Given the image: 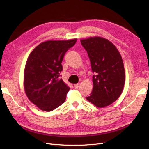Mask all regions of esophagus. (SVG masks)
I'll return each mask as SVG.
<instances>
[{
  "instance_id": "34e87169",
  "label": "esophagus",
  "mask_w": 149,
  "mask_h": 149,
  "mask_svg": "<svg viewBox=\"0 0 149 149\" xmlns=\"http://www.w3.org/2000/svg\"><path fill=\"white\" fill-rule=\"evenodd\" d=\"M79 86V83H77V84H74V87L75 89H77L78 88V87Z\"/></svg>"
}]
</instances>
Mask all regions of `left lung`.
I'll list each match as a JSON object with an SVG mask.
<instances>
[{
  "label": "left lung",
  "instance_id": "left-lung-1",
  "mask_svg": "<svg viewBox=\"0 0 149 149\" xmlns=\"http://www.w3.org/2000/svg\"><path fill=\"white\" fill-rule=\"evenodd\" d=\"M91 62L93 89L87 100L98 107L110 105L121 94L125 83L123 59L109 40L99 37L81 40Z\"/></svg>",
  "mask_w": 149,
  "mask_h": 149
}]
</instances>
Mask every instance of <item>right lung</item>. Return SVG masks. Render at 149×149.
Here are the masks:
<instances>
[{
  "label": "right lung",
  "instance_id": "obj_1",
  "mask_svg": "<svg viewBox=\"0 0 149 149\" xmlns=\"http://www.w3.org/2000/svg\"><path fill=\"white\" fill-rule=\"evenodd\" d=\"M76 39L47 41L31 52L24 71V89L29 100L40 109L52 111L64 103L70 88L60 78L61 62Z\"/></svg>",
  "mask_w": 149,
  "mask_h": 149
}]
</instances>
